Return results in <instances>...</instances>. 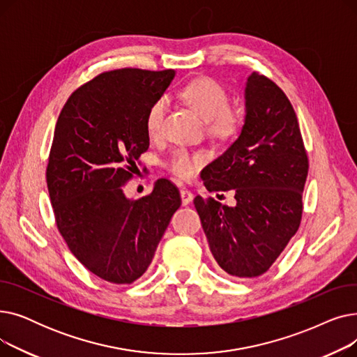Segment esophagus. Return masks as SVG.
Wrapping results in <instances>:
<instances>
[{
	"instance_id": "obj_1",
	"label": "esophagus",
	"mask_w": 357,
	"mask_h": 357,
	"mask_svg": "<svg viewBox=\"0 0 357 357\" xmlns=\"http://www.w3.org/2000/svg\"><path fill=\"white\" fill-rule=\"evenodd\" d=\"M181 199H182V204H183V205H188V204L194 199V194H192L190 190L182 188V190H181Z\"/></svg>"
}]
</instances>
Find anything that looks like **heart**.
Masks as SVG:
<instances>
[{
	"mask_svg": "<svg viewBox=\"0 0 357 357\" xmlns=\"http://www.w3.org/2000/svg\"><path fill=\"white\" fill-rule=\"evenodd\" d=\"M182 97L207 121V131L211 136L230 139L238 131L243 121L240 111L229 107V93L215 79L202 77L191 81L183 86ZM166 107V98L162 97L149 108L146 130L150 137L162 135ZM205 160L207 156L202 152L191 153L186 149H175L166 160V167L176 176L190 179Z\"/></svg>",
	"mask_w": 357,
	"mask_h": 357,
	"instance_id": "b5f03b06",
	"label": "heart"
}]
</instances>
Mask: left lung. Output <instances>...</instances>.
<instances>
[{
    "mask_svg": "<svg viewBox=\"0 0 357 357\" xmlns=\"http://www.w3.org/2000/svg\"><path fill=\"white\" fill-rule=\"evenodd\" d=\"M238 139L204 169L211 191H234L236 205L195 197L210 250L234 279L264 275L298 231L308 156L285 92L265 75L248 78Z\"/></svg>",
    "mask_w": 357,
    "mask_h": 357,
    "instance_id": "left-lung-1",
    "label": "left lung"
}]
</instances>
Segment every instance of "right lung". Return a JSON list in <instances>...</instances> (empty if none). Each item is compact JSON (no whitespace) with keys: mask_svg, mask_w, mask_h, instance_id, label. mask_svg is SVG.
Returning a JSON list of instances; mask_svg holds the SVG:
<instances>
[{"mask_svg":"<svg viewBox=\"0 0 357 357\" xmlns=\"http://www.w3.org/2000/svg\"><path fill=\"white\" fill-rule=\"evenodd\" d=\"M174 77L172 69L102 72L72 92L54 127L46 181L56 226L73 256L111 284L147 271L181 207L167 179L140 199L123 192L149 149L147 111Z\"/></svg>","mask_w":357,"mask_h":357,"instance_id":"obj_1","label":"right lung"}]
</instances>
